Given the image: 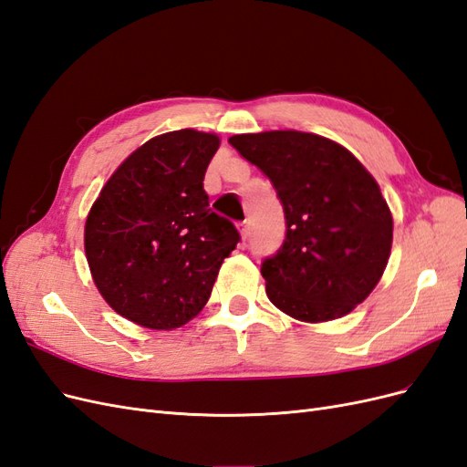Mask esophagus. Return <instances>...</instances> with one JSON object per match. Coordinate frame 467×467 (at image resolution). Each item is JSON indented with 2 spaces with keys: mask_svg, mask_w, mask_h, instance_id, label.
Wrapping results in <instances>:
<instances>
[{
  "mask_svg": "<svg viewBox=\"0 0 467 467\" xmlns=\"http://www.w3.org/2000/svg\"><path fill=\"white\" fill-rule=\"evenodd\" d=\"M239 232H242V237L244 239H247L249 235H251V230H249V222L245 220V222H242V223H239Z\"/></svg>",
  "mask_w": 467,
  "mask_h": 467,
  "instance_id": "34e87169",
  "label": "esophagus"
}]
</instances>
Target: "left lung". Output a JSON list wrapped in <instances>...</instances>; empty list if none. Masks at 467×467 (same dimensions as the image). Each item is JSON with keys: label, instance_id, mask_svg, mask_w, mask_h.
I'll return each mask as SVG.
<instances>
[{"label": "left lung", "instance_id": "8db88e82", "mask_svg": "<svg viewBox=\"0 0 467 467\" xmlns=\"http://www.w3.org/2000/svg\"><path fill=\"white\" fill-rule=\"evenodd\" d=\"M230 144L271 179L285 208V242L261 265L268 300L309 323L352 312L391 251L393 220L376 179L347 148L317 134H237Z\"/></svg>", "mask_w": 467, "mask_h": 467}]
</instances>
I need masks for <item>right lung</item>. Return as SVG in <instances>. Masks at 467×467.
I'll return each instance as SVG.
<instances>
[{
	"label": "right lung",
	"instance_id": "add662e5",
	"mask_svg": "<svg viewBox=\"0 0 467 467\" xmlns=\"http://www.w3.org/2000/svg\"><path fill=\"white\" fill-rule=\"evenodd\" d=\"M216 134L155 136L107 181L86 222V255L107 304L148 329H175L201 312L235 225L212 212L206 167Z\"/></svg>",
	"mask_w": 467,
	"mask_h": 467
}]
</instances>
